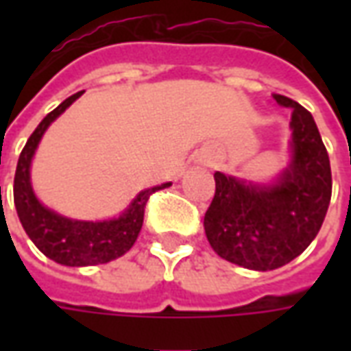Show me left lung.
Wrapping results in <instances>:
<instances>
[{"label":"left lung","mask_w":351,"mask_h":351,"mask_svg":"<svg viewBox=\"0 0 351 351\" xmlns=\"http://www.w3.org/2000/svg\"><path fill=\"white\" fill-rule=\"evenodd\" d=\"M291 107V161L274 184H252L216 171V191L205 214V233L220 258L254 271H272L308 248L331 201V163L314 118Z\"/></svg>","instance_id":"left-lung-1"}]
</instances>
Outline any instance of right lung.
Segmentation results:
<instances>
[{
	"instance_id": "right-lung-1",
	"label": "right lung",
	"mask_w": 351,
	"mask_h": 351,
	"mask_svg": "<svg viewBox=\"0 0 351 351\" xmlns=\"http://www.w3.org/2000/svg\"><path fill=\"white\" fill-rule=\"evenodd\" d=\"M80 95L82 92L67 97L64 103H60L52 112L43 118V122L27 138L26 146L19 158L16 173H14V206H16L22 228L47 258L60 265H67V267L108 263L123 256L135 244L141 233L146 201L150 199L154 191L171 186V182H167L141 191L137 197L131 201V205L112 220H71L43 206L39 199L35 197L34 188L29 182V167H32L34 154L50 123L54 122L73 101L79 99Z\"/></svg>"
}]
</instances>
